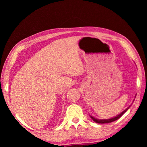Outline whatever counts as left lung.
Returning <instances> with one entry per match:
<instances>
[{"instance_id":"1","label":"left lung","mask_w":147,"mask_h":147,"mask_svg":"<svg viewBox=\"0 0 147 147\" xmlns=\"http://www.w3.org/2000/svg\"><path fill=\"white\" fill-rule=\"evenodd\" d=\"M130 106H129V107H128L127 108H126L125 110H124L123 112L122 113H121L120 114H119V115H117L116 117H113V118H111V119H95L94 117H92V116H91V118L93 119V121H94L95 122V123H98V124H104V123H111V122H113V121H116V120H117V119H119V118L121 117L123 115V114L126 112V111L128 110V109L130 108Z\"/></svg>"}]
</instances>
